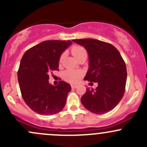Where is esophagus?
Instances as JSON below:
<instances>
[{
    "label": "esophagus",
    "instance_id": "obj_1",
    "mask_svg": "<svg viewBox=\"0 0 147 147\" xmlns=\"http://www.w3.org/2000/svg\"><path fill=\"white\" fill-rule=\"evenodd\" d=\"M77 87H78V85H77V84H71V87H72V89H75Z\"/></svg>",
    "mask_w": 147,
    "mask_h": 147
}]
</instances>
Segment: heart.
I'll return each instance as SVG.
<instances>
[{"label":"heart","mask_w":147,"mask_h":147,"mask_svg":"<svg viewBox=\"0 0 147 147\" xmlns=\"http://www.w3.org/2000/svg\"><path fill=\"white\" fill-rule=\"evenodd\" d=\"M72 54L73 55L74 57L75 58L78 59L80 57H82L84 55H87V51L82 46L76 45L72 48ZM65 55L62 54L60 55V59H59V63L61 64L63 62V59H64ZM84 75V72L82 70H79V69H67L63 73V78L65 80L67 81V82L71 83H78L81 80Z\"/></svg>","instance_id":"obj_1"}]
</instances>
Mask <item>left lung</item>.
I'll list each match as a JSON object with an SVG mask.
<instances>
[{
    "label": "left lung",
    "mask_w": 147,
    "mask_h": 147,
    "mask_svg": "<svg viewBox=\"0 0 147 147\" xmlns=\"http://www.w3.org/2000/svg\"><path fill=\"white\" fill-rule=\"evenodd\" d=\"M72 41L84 46L88 53L90 65L84 80L98 83L95 90H86L81 102L92 113H107L115 108L124 96L127 75L125 63L112 44L92 38Z\"/></svg>",
    "instance_id": "1"
}]
</instances>
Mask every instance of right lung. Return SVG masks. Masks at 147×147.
<instances>
[{"instance_id": "obj_1", "label": "right lung", "mask_w": 147, "mask_h": 147, "mask_svg": "<svg viewBox=\"0 0 147 147\" xmlns=\"http://www.w3.org/2000/svg\"><path fill=\"white\" fill-rule=\"evenodd\" d=\"M72 44L70 40H46L28 50L20 60L18 80L26 105L40 115H55L63 110L71 90L61 80L57 86L49 83V75L59 71V59Z\"/></svg>"}]
</instances>
